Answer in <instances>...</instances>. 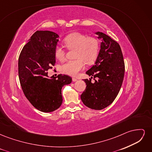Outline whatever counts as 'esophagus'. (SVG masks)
Masks as SVG:
<instances>
[{"instance_id": "1", "label": "esophagus", "mask_w": 152, "mask_h": 152, "mask_svg": "<svg viewBox=\"0 0 152 152\" xmlns=\"http://www.w3.org/2000/svg\"><path fill=\"white\" fill-rule=\"evenodd\" d=\"M77 80V79H75V78H72V81L73 82H76Z\"/></svg>"}]
</instances>
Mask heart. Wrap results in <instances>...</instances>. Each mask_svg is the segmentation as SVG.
I'll return each instance as SVG.
<instances>
[{
	"mask_svg": "<svg viewBox=\"0 0 152 152\" xmlns=\"http://www.w3.org/2000/svg\"><path fill=\"white\" fill-rule=\"evenodd\" d=\"M64 44L70 50L75 49L74 60H70L61 66L62 72L71 76L77 75L87 64L93 63L98 56L99 52V41L94 37L75 32L67 35L63 40ZM54 55L59 61L65 58V50L61 45H57L54 49Z\"/></svg>",
	"mask_w": 152,
	"mask_h": 152,
	"instance_id": "heart-1",
	"label": "heart"
}]
</instances>
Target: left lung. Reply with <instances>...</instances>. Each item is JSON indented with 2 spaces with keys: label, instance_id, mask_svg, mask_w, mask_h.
<instances>
[{
  "label": "left lung",
  "instance_id": "1",
  "mask_svg": "<svg viewBox=\"0 0 152 152\" xmlns=\"http://www.w3.org/2000/svg\"><path fill=\"white\" fill-rule=\"evenodd\" d=\"M98 39L102 40L100 50L94 65L86 74L97 77L92 83L91 79H84L87 85L80 96L83 103L89 108L100 110L112 103L122 84L125 65L119 44L103 32L96 31Z\"/></svg>",
  "mask_w": 152,
  "mask_h": 152
}]
</instances>
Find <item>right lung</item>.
I'll return each mask as SVG.
<instances>
[{
    "instance_id": "1",
    "label": "right lung",
    "mask_w": 152,
    "mask_h": 152,
    "mask_svg": "<svg viewBox=\"0 0 152 152\" xmlns=\"http://www.w3.org/2000/svg\"><path fill=\"white\" fill-rule=\"evenodd\" d=\"M58 37L53 31H35L18 59V74L25 96L36 109L45 113L60 107L62 87L72 82V78L66 75L59 74L55 78L48 75L47 71L56 62L54 49Z\"/></svg>"
}]
</instances>
